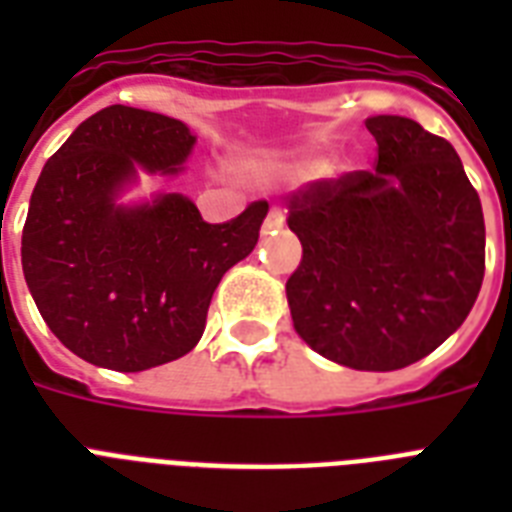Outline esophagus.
Wrapping results in <instances>:
<instances>
[{
	"instance_id": "obj_1",
	"label": "esophagus",
	"mask_w": 512,
	"mask_h": 512,
	"mask_svg": "<svg viewBox=\"0 0 512 512\" xmlns=\"http://www.w3.org/2000/svg\"><path fill=\"white\" fill-rule=\"evenodd\" d=\"M279 228H284V212L273 207L271 212H268V217H265L263 233H276V231H279Z\"/></svg>"
}]
</instances>
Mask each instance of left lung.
I'll return each instance as SVG.
<instances>
[{
	"label": "left lung",
	"mask_w": 512,
	"mask_h": 512,
	"mask_svg": "<svg viewBox=\"0 0 512 512\" xmlns=\"http://www.w3.org/2000/svg\"><path fill=\"white\" fill-rule=\"evenodd\" d=\"M374 172L289 201L303 260L287 281L297 335L335 364L393 372L468 319L484 281L481 199L452 143L406 116H369Z\"/></svg>",
	"instance_id": "1"
}]
</instances>
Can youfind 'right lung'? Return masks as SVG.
Masks as SVG:
<instances>
[{
    "label": "right lung",
    "mask_w": 512,
    "mask_h": 512,
    "mask_svg": "<svg viewBox=\"0 0 512 512\" xmlns=\"http://www.w3.org/2000/svg\"><path fill=\"white\" fill-rule=\"evenodd\" d=\"M196 135L172 116L108 106L50 156L23 225V276L71 353L143 372L196 348L228 268L255 249L268 204L204 223L183 193L122 204L138 172L177 175Z\"/></svg>",
    "instance_id": "1"
}]
</instances>
